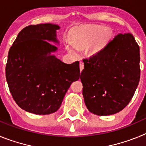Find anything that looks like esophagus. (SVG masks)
<instances>
[{
	"mask_svg": "<svg viewBox=\"0 0 146 146\" xmlns=\"http://www.w3.org/2000/svg\"><path fill=\"white\" fill-rule=\"evenodd\" d=\"M83 69H84V64L82 61H80V72H82Z\"/></svg>",
	"mask_w": 146,
	"mask_h": 146,
	"instance_id": "obj_1",
	"label": "esophagus"
}]
</instances>
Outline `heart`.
Returning <instances> with one entry per match:
<instances>
[{
	"instance_id": "b5f03b06",
	"label": "heart",
	"mask_w": 146,
	"mask_h": 146,
	"mask_svg": "<svg viewBox=\"0 0 146 146\" xmlns=\"http://www.w3.org/2000/svg\"><path fill=\"white\" fill-rule=\"evenodd\" d=\"M113 36V31L104 25H85L73 29L70 33L71 44L67 49L75 53L76 48L83 49L86 46V53L89 56L97 55L106 47Z\"/></svg>"
}]
</instances>
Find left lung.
Returning a JSON list of instances; mask_svg holds the SVG:
<instances>
[{"mask_svg": "<svg viewBox=\"0 0 146 146\" xmlns=\"http://www.w3.org/2000/svg\"><path fill=\"white\" fill-rule=\"evenodd\" d=\"M140 61V47L129 33L118 34L99 53L83 59L80 80L89 111L110 115L122 110L139 84Z\"/></svg>", "mask_w": 146, "mask_h": 146, "instance_id": "1", "label": "left lung"}]
</instances>
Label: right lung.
Listing matches in <instances>:
<instances>
[{
    "label": "right lung",
    "mask_w": 146,
    "mask_h": 146,
    "mask_svg": "<svg viewBox=\"0 0 146 146\" xmlns=\"http://www.w3.org/2000/svg\"><path fill=\"white\" fill-rule=\"evenodd\" d=\"M51 23L23 28L10 47L6 77L18 106L29 113L48 115L60 108L71 84L80 77V63L67 64L52 53L59 44Z\"/></svg>",
    "instance_id": "1"
}]
</instances>
